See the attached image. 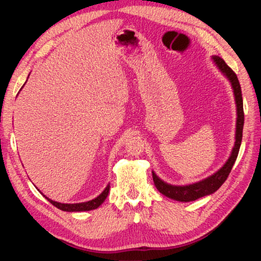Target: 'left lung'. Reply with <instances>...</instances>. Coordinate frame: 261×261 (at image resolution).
<instances>
[{
  "label": "left lung",
  "instance_id": "obj_1",
  "mask_svg": "<svg viewBox=\"0 0 261 261\" xmlns=\"http://www.w3.org/2000/svg\"><path fill=\"white\" fill-rule=\"evenodd\" d=\"M213 62L216 63L218 68L222 72L230 81L232 88L234 91V97L236 102V111H238V120H236V134H235V145L232 150V153L228 158L226 163L215 174L204 178L198 183L186 185V186H174L165 183L155 175V173L152 172L153 183L158 191L164 196L169 197L177 201H193L200 198V197L207 196L217 192L224 181L226 180L228 174L233 168V165L238 158L240 147L243 137V126H244V110H243V98H242V89L239 82V78L233 72L231 67H228L223 59L220 57H212Z\"/></svg>",
  "mask_w": 261,
  "mask_h": 261
}]
</instances>
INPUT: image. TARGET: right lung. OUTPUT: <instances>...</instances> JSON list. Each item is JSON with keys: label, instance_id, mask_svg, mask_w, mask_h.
Returning <instances> with one entry per match:
<instances>
[{"label": "right lung", "instance_id": "add662e5", "mask_svg": "<svg viewBox=\"0 0 261 261\" xmlns=\"http://www.w3.org/2000/svg\"><path fill=\"white\" fill-rule=\"evenodd\" d=\"M23 87V86H22ZM21 87V88H22ZM109 191H110V185H108L106 187V189L103 192H102L97 198H94L92 200L89 201H86V202H80V203H61V202H57V201H53L51 199H49L48 197H44L46 199H48L53 206H55L57 208L63 210V211H68V212H74V211H89V210H93V209H97L100 204L103 203V201L106 200V198L109 195Z\"/></svg>", "mask_w": 261, "mask_h": 261}]
</instances>
